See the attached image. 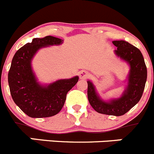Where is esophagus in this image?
<instances>
[{
    "label": "esophagus",
    "instance_id": "obj_1",
    "mask_svg": "<svg viewBox=\"0 0 154 154\" xmlns=\"http://www.w3.org/2000/svg\"><path fill=\"white\" fill-rule=\"evenodd\" d=\"M89 75H90V74L87 71H85V70H81L80 74H79V76H80V77L81 79L87 78V77H89Z\"/></svg>",
    "mask_w": 154,
    "mask_h": 154
}]
</instances>
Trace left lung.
Returning a JSON list of instances; mask_svg holds the SVG:
<instances>
[{
	"mask_svg": "<svg viewBox=\"0 0 154 154\" xmlns=\"http://www.w3.org/2000/svg\"><path fill=\"white\" fill-rule=\"evenodd\" d=\"M112 43L117 47V50H115L116 55L130 67L125 89L119 98L103 100L93 82L87 80V97L90 104L97 112L120 116L128 112L140 101L144 90L147 71L143 57L138 48L124 40L113 41Z\"/></svg>",
	"mask_w": 154,
	"mask_h": 154,
	"instance_id": "left-lung-1",
	"label": "left lung"
}]
</instances>
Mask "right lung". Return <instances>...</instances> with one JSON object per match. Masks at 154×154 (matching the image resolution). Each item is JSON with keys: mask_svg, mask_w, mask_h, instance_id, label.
Here are the masks:
<instances>
[{"mask_svg": "<svg viewBox=\"0 0 154 154\" xmlns=\"http://www.w3.org/2000/svg\"><path fill=\"white\" fill-rule=\"evenodd\" d=\"M63 40L48 35L35 38L14 54L8 73V84L13 100L25 114L31 118L55 116L64 106L67 92L75 86L78 76L61 79L49 84H42L32 67L37 51L51 45H59Z\"/></svg>", "mask_w": 154, "mask_h": 154, "instance_id": "obj_1", "label": "right lung"}]
</instances>
